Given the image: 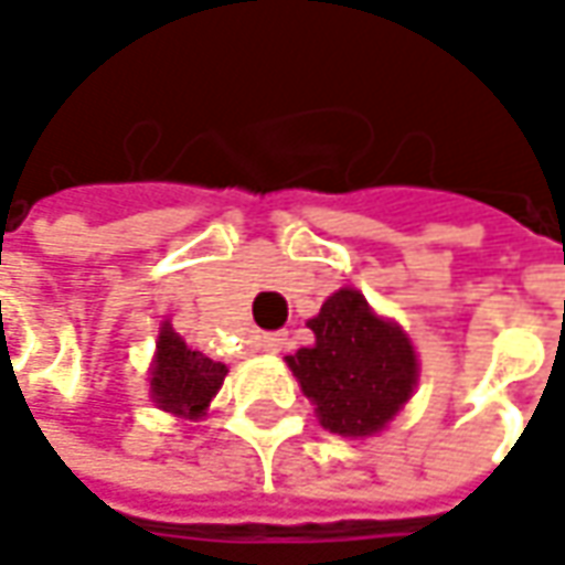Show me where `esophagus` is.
<instances>
[{
	"instance_id": "obj_1",
	"label": "esophagus",
	"mask_w": 565,
	"mask_h": 565,
	"mask_svg": "<svg viewBox=\"0 0 565 565\" xmlns=\"http://www.w3.org/2000/svg\"><path fill=\"white\" fill-rule=\"evenodd\" d=\"M286 345H289V337H286V333H264V337H260V349L270 352V355H279Z\"/></svg>"
}]
</instances>
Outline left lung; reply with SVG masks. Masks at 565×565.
Masks as SVG:
<instances>
[{
    "instance_id": "8db88e82",
    "label": "left lung",
    "mask_w": 565,
    "mask_h": 565,
    "mask_svg": "<svg viewBox=\"0 0 565 565\" xmlns=\"http://www.w3.org/2000/svg\"><path fill=\"white\" fill-rule=\"evenodd\" d=\"M315 345L289 355L320 424L339 437H371L396 418L418 383V355L399 323L371 311L364 295L339 289L308 320Z\"/></svg>"
}]
</instances>
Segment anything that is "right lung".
I'll return each instance as SVG.
<instances>
[{
  "label": "right lung",
  "instance_id": "obj_1",
  "mask_svg": "<svg viewBox=\"0 0 565 565\" xmlns=\"http://www.w3.org/2000/svg\"><path fill=\"white\" fill-rule=\"evenodd\" d=\"M226 374V364L188 349L185 339L169 323L160 327L157 355L150 367V396L163 412H172L175 418H201L210 399L220 393Z\"/></svg>",
  "mask_w": 565,
  "mask_h": 565
}]
</instances>
